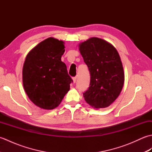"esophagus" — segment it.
I'll return each instance as SVG.
<instances>
[{"label":"esophagus","mask_w":152,"mask_h":152,"mask_svg":"<svg viewBox=\"0 0 152 152\" xmlns=\"http://www.w3.org/2000/svg\"><path fill=\"white\" fill-rule=\"evenodd\" d=\"M76 79H77L76 77H74V78H72V80H73V83H76Z\"/></svg>","instance_id":"34e87169"}]
</instances>
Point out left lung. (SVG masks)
Instances as JSON below:
<instances>
[{
    "mask_svg": "<svg viewBox=\"0 0 152 152\" xmlns=\"http://www.w3.org/2000/svg\"><path fill=\"white\" fill-rule=\"evenodd\" d=\"M80 53L89 68L90 84L83 93L92 107H108L118 97L124 83V72L115 48L101 38L92 37L79 45Z\"/></svg>",
    "mask_w": 152,
    "mask_h": 152,
    "instance_id": "left-lung-1",
    "label": "left lung"
}]
</instances>
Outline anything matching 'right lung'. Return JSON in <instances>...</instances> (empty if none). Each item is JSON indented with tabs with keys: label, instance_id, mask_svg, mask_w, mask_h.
Listing matches in <instances>:
<instances>
[{
	"label": "right lung",
	"instance_id": "right-lung-1",
	"mask_svg": "<svg viewBox=\"0 0 152 152\" xmlns=\"http://www.w3.org/2000/svg\"><path fill=\"white\" fill-rule=\"evenodd\" d=\"M64 42L52 37L43 40L27 54L23 67V85L38 107L52 110L60 104L72 82L61 61Z\"/></svg>",
	"mask_w": 152,
	"mask_h": 152
}]
</instances>
